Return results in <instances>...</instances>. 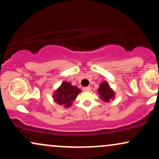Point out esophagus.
<instances>
[{
    "label": "esophagus",
    "mask_w": 159,
    "mask_h": 159,
    "mask_svg": "<svg viewBox=\"0 0 159 159\" xmlns=\"http://www.w3.org/2000/svg\"><path fill=\"white\" fill-rule=\"evenodd\" d=\"M83 90L84 91H90L91 90V87L90 86H88V87H85L83 88Z\"/></svg>",
    "instance_id": "obj_1"
}]
</instances>
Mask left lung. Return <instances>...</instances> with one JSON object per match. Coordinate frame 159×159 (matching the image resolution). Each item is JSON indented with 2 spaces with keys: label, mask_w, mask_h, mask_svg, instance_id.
<instances>
[{
  "label": "left lung",
  "mask_w": 159,
  "mask_h": 159,
  "mask_svg": "<svg viewBox=\"0 0 159 159\" xmlns=\"http://www.w3.org/2000/svg\"><path fill=\"white\" fill-rule=\"evenodd\" d=\"M98 93L101 99L105 102H110V100L114 97V90L111 88L106 81H103L102 83L100 84L99 87L98 89Z\"/></svg>",
  "instance_id": "1"
}]
</instances>
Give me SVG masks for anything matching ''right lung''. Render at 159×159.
Returning a JSON list of instances; mask_svg holds the SVG:
<instances>
[{
  "instance_id": "obj_1",
  "label": "right lung",
  "mask_w": 159,
  "mask_h": 159,
  "mask_svg": "<svg viewBox=\"0 0 159 159\" xmlns=\"http://www.w3.org/2000/svg\"><path fill=\"white\" fill-rule=\"evenodd\" d=\"M81 91L76 86H72L69 82L63 81L57 90L54 91L53 98L58 105L69 107Z\"/></svg>"
}]
</instances>
